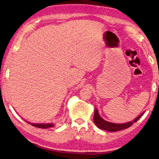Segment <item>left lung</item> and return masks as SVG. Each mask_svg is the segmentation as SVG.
Here are the masks:
<instances>
[{
  "instance_id": "obj_1",
  "label": "left lung",
  "mask_w": 159,
  "mask_h": 159,
  "mask_svg": "<svg viewBox=\"0 0 159 159\" xmlns=\"http://www.w3.org/2000/svg\"><path fill=\"white\" fill-rule=\"evenodd\" d=\"M143 114V113H142L140 116H139L136 118H135L134 120H132L131 122L125 123V124H114V123H111L108 122L106 120H103L102 118H101L98 114V111L95 109V113H94V117H93V120L95 124L96 125V126L99 128V129L105 130V131H111V132H115V131H120V130H124L125 129H128L130 126L134 124V123L136 122L139 118H140L142 115Z\"/></svg>"
}]
</instances>
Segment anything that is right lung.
I'll return each instance as SVG.
<instances>
[{
    "mask_svg": "<svg viewBox=\"0 0 159 159\" xmlns=\"http://www.w3.org/2000/svg\"><path fill=\"white\" fill-rule=\"evenodd\" d=\"M28 124H31L32 125H34L35 127H37V128H41V129H49V128H51L53 126V124H31V123H29L28 122Z\"/></svg>",
    "mask_w": 159,
    "mask_h": 159,
    "instance_id": "obj_1",
    "label": "right lung"
}]
</instances>
